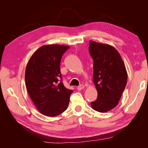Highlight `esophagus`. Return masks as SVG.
Masks as SVG:
<instances>
[{
	"label": "esophagus",
	"instance_id": "34e87169",
	"mask_svg": "<svg viewBox=\"0 0 148 148\" xmlns=\"http://www.w3.org/2000/svg\"><path fill=\"white\" fill-rule=\"evenodd\" d=\"M84 86L83 84H80L79 86L77 87V89L78 90H82V89H84Z\"/></svg>",
	"mask_w": 148,
	"mask_h": 148
}]
</instances>
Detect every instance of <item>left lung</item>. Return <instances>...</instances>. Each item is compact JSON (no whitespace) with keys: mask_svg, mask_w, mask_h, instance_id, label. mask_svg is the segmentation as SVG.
<instances>
[{"mask_svg":"<svg viewBox=\"0 0 148 148\" xmlns=\"http://www.w3.org/2000/svg\"><path fill=\"white\" fill-rule=\"evenodd\" d=\"M89 52L94 61L93 83L97 99L91 107L107 112L117 106L127 83V72L120 53L109 44L89 41Z\"/></svg>","mask_w":148,"mask_h":148,"instance_id":"obj_1","label":"left lung"}]
</instances>
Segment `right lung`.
<instances>
[{
    "label": "right lung",
    "mask_w": 148,
    "mask_h": 148,
    "mask_svg": "<svg viewBox=\"0 0 148 148\" xmlns=\"http://www.w3.org/2000/svg\"><path fill=\"white\" fill-rule=\"evenodd\" d=\"M70 47L49 44L39 47L31 57L25 70V84L38 110L47 117H56L68 107L73 90L62 82L61 58Z\"/></svg>",
    "instance_id": "1"
}]
</instances>
